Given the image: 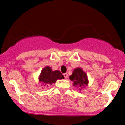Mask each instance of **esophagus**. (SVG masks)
I'll list each match as a JSON object with an SVG mask.
<instances>
[{
	"instance_id": "obj_1",
	"label": "esophagus",
	"mask_w": 125,
	"mask_h": 125,
	"mask_svg": "<svg viewBox=\"0 0 125 125\" xmlns=\"http://www.w3.org/2000/svg\"><path fill=\"white\" fill-rule=\"evenodd\" d=\"M64 78H66V79H67V78H68V74H67V73H64Z\"/></svg>"
}]
</instances>
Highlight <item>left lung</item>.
I'll return each mask as SVG.
<instances>
[{
  "mask_svg": "<svg viewBox=\"0 0 125 125\" xmlns=\"http://www.w3.org/2000/svg\"><path fill=\"white\" fill-rule=\"evenodd\" d=\"M69 79L73 82V86L79 87V89L84 88L88 83L86 74L81 68H76L74 70L72 75L69 76Z\"/></svg>",
  "mask_w": 125,
  "mask_h": 125,
  "instance_id": "1",
  "label": "left lung"
}]
</instances>
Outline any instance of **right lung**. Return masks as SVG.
Segmentation results:
<instances>
[{
  "instance_id": "1",
  "label": "right lung",
  "mask_w": 125,
  "mask_h": 125,
  "mask_svg": "<svg viewBox=\"0 0 125 125\" xmlns=\"http://www.w3.org/2000/svg\"><path fill=\"white\" fill-rule=\"evenodd\" d=\"M64 77L59 71H52L50 67H46L42 70L39 76V81L42 83L43 86H46L55 83L57 79H64Z\"/></svg>"
}]
</instances>
